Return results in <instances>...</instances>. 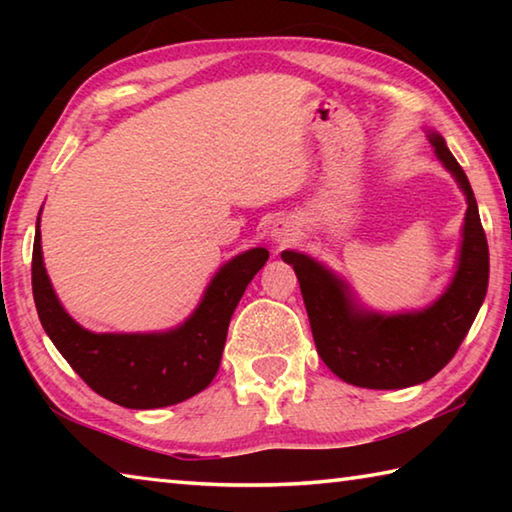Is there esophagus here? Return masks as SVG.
<instances>
[{"label":"esophagus","instance_id":"1","mask_svg":"<svg viewBox=\"0 0 512 512\" xmlns=\"http://www.w3.org/2000/svg\"><path fill=\"white\" fill-rule=\"evenodd\" d=\"M296 237H298V228L291 219H277L271 225V241L275 246H280V248L289 246L291 241H296Z\"/></svg>","mask_w":512,"mask_h":512}]
</instances>
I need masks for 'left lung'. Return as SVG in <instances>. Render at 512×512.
Returning <instances> with one entry per match:
<instances>
[{
    "mask_svg": "<svg viewBox=\"0 0 512 512\" xmlns=\"http://www.w3.org/2000/svg\"><path fill=\"white\" fill-rule=\"evenodd\" d=\"M427 137L467 201L454 277L429 307L400 314L372 311L325 264L298 250L282 253L298 275L320 359L352 386L395 391L431 379L452 361L488 291V241L470 180L447 149L445 137L436 131Z\"/></svg>",
    "mask_w": 512,
    "mask_h": 512,
    "instance_id": "1",
    "label": "left lung"
}]
</instances>
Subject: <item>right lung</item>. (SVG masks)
Segmentation results:
<instances>
[{"label": "right lung", "mask_w": 512, "mask_h": 512, "mask_svg": "<svg viewBox=\"0 0 512 512\" xmlns=\"http://www.w3.org/2000/svg\"><path fill=\"white\" fill-rule=\"evenodd\" d=\"M266 259V248H250L225 262L207 284L192 316L178 327L97 334L76 323L60 305L42 262L38 216L31 264L33 300L51 343L94 393L126 409H162L185 402L212 384L221 366L230 318Z\"/></svg>", "instance_id": "right-lung-1"}]
</instances>
